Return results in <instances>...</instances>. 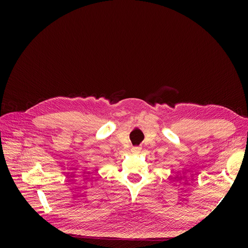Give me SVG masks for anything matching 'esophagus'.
Returning a JSON list of instances; mask_svg holds the SVG:
<instances>
[{
	"mask_svg": "<svg viewBox=\"0 0 248 248\" xmlns=\"http://www.w3.org/2000/svg\"><path fill=\"white\" fill-rule=\"evenodd\" d=\"M131 151H132L133 153H140V147H134V148H132Z\"/></svg>",
	"mask_w": 248,
	"mask_h": 248,
	"instance_id": "esophagus-1",
	"label": "esophagus"
}]
</instances>
